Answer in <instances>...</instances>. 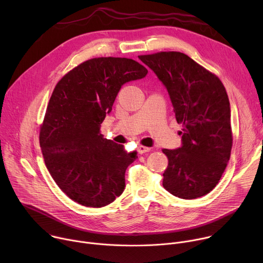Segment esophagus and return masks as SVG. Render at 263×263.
<instances>
[{"instance_id":"esophagus-1","label":"esophagus","mask_w":263,"mask_h":263,"mask_svg":"<svg viewBox=\"0 0 263 263\" xmlns=\"http://www.w3.org/2000/svg\"><path fill=\"white\" fill-rule=\"evenodd\" d=\"M151 151V147H147V146H143V145H139L137 147V152L138 154H144L146 152H149Z\"/></svg>"}]
</instances>
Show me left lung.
<instances>
[{
  "label": "left lung",
  "instance_id": "left-lung-1",
  "mask_svg": "<svg viewBox=\"0 0 263 263\" xmlns=\"http://www.w3.org/2000/svg\"><path fill=\"white\" fill-rule=\"evenodd\" d=\"M166 87L182 146L162 149L168 165L162 185L173 196L192 200L209 194L226 170L232 148L229 98L214 73L180 52L140 55Z\"/></svg>",
  "mask_w": 263,
  "mask_h": 263
}]
</instances>
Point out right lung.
<instances>
[{"label":"right lung","mask_w":263,"mask_h":263,"mask_svg":"<svg viewBox=\"0 0 263 263\" xmlns=\"http://www.w3.org/2000/svg\"><path fill=\"white\" fill-rule=\"evenodd\" d=\"M146 73L133 59L99 57L69 70L55 86L40 143L52 178L72 201L100 208L123 194L136 152L103 138L100 127L122 85Z\"/></svg>","instance_id":"1"}]
</instances>
